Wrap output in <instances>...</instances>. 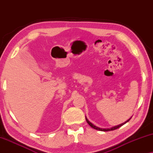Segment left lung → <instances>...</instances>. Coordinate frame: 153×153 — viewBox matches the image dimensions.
I'll return each mask as SVG.
<instances>
[{
    "mask_svg": "<svg viewBox=\"0 0 153 153\" xmlns=\"http://www.w3.org/2000/svg\"><path fill=\"white\" fill-rule=\"evenodd\" d=\"M131 118H132V117H130V119H129L128 120H127L126 121H125L124 123H120V124H119V125H117V126H113V127H111V128H99V127L95 126V125H94L93 123H92L90 122L89 120L87 119V117H85V119H86V120H87V123L89 124V126L91 127V128H93L94 129H95V130H99V131H103V132H106V131L114 130H116V129H118L119 128H120V127H121L122 126H123L124 124H126L127 122H128L129 120H130L131 119Z\"/></svg>",
    "mask_w": 153,
    "mask_h": 153,
    "instance_id": "obj_1",
    "label": "left lung"
}]
</instances>
